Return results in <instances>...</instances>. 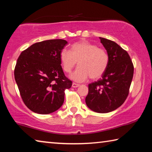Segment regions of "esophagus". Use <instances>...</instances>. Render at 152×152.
Listing matches in <instances>:
<instances>
[{
	"label": "esophagus",
	"instance_id": "1",
	"mask_svg": "<svg viewBox=\"0 0 152 152\" xmlns=\"http://www.w3.org/2000/svg\"><path fill=\"white\" fill-rule=\"evenodd\" d=\"M79 84H77V83H73V84H72V87H73V88H77V87H79Z\"/></svg>",
	"mask_w": 152,
	"mask_h": 152
}]
</instances>
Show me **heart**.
I'll return each instance as SVG.
<instances>
[{
    "instance_id": "obj_1",
    "label": "heart",
    "mask_w": 152,
    "mask_h": 152,
    "mask_svg": "<svg viewBox=\"0 0 152 152\" xmlns=\"http://www.w3.org/2000/svg\"><path fill=\"white\" fill-rule=\"evenodd\" d=\"M64 72L70 73L78 62L79 67L71 75L75 81L83 82L89 77L91 79L100 78L105 73L109 63V56L105 50L88 41L73 44L71 52L63 50L60 54Z\"/></svg>"
}]
</instances>
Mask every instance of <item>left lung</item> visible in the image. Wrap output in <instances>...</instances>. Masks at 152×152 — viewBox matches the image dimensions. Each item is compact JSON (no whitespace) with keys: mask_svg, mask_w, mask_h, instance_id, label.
<instances>
[{"mask_svg":"<svg viewBox=\"0 0 152 152\" xmlns=\"http://www.w3.org/2000/svg\"><path fill=\"white\" fill-rule=\"evenodd\" d=\"M109 56L108 68L99 80L89 84L86 103L90 110L108 113L125 102L132 81L134 67L127 52L116 42L99 38Z\"/></svg>","mask_w":152,"mask_h":152,"instance_id":"left-lung-1","label":"left lung"}]
</instances>
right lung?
I'll return each mask as SVG.
<instances>
[{
	"instance_id": "right-lung-1",
	"label": "right lung",
	"mask_w": 152,
	"mask_h": 152,
	"mask_svg": "<svg viewBox=\"0 0 152 152\" xmlns=\"http://www.w3.org/2000/svg\"><path fill=\"white\" fill-rule=\"evenodd\" d=\"M64 39L37 42L22 52L14 75L24 104L34 113L48 114L61 108L64 91L72 81L63 73L60 54L66 45Z\"/></svg>"
}]
</instances>
